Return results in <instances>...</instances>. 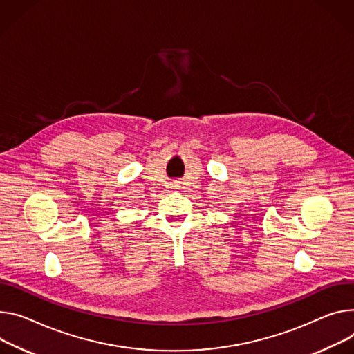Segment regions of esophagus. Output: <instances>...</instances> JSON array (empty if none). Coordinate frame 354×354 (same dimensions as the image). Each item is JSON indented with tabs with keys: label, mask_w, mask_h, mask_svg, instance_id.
<instances>
[{
	"label": "esophagus",
	"mask_w": 354,
	"mask_h": 354,
	"mask_svg": "<svg viewBox=\"0 0 354 354\" xmlns=\"http://www.w3.org/2000/svg\"><path fill=\"white\" fill-rule=\"evenodd\" d=\"M172 187H174V189H178V185H175V183H174V185H172Z\"/></svg>",
	"instance_id": "34e87169"
}]
</instances>
